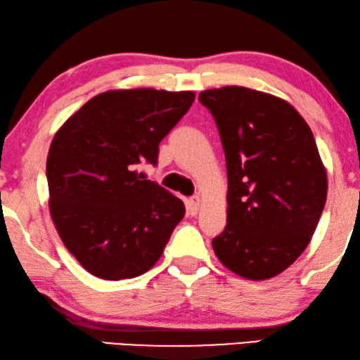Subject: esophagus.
<instances>
[{
	"label": "esophagus",
	"instance_id": "esophagus-1",
	"mask_svg": "<svg viewBox=\"0 0 360 360\" xmlns=\"http://www.w3.org/2000/svg\"><path fill=\"white\" fill-rule=\"evenodd\" d=\"M199 207H200V197L199 195L191 197V199L187 200V210H189L191 215H195L197 212H199Z\"/></svg>",
	"mask_w": 360,
	"mask_h": 360
}]
</instances>
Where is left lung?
<instances>
[{"label": "left lung", "mask_w": 360, "mask_h": 360, "mask_svg": "<svg viewBox=\"0 0 360 360\" xmlns=\"http://www.w3.org/2000/svg\"><path fill=\"white\" fill-rule=\"evenodd\" d=\"M226 160L225 230L212 240L221 264L251 281L285 271L310 243L326 202V171L300 114L243 86L207 89Z\"/></svg>", "instance_id": "left-lung-1"}]
</instances>
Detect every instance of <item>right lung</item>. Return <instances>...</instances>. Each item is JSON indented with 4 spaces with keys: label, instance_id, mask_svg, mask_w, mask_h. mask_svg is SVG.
I'll list each match as a JSON object with an SVG mask.
<instances>
[{
    "label": "right lung",
    "instance_id": "right-lung-1",
    "mask_svg": "<svg viewBox=\"0 0 360 360\" xmlns=\"http://www.w3.org/2000/svg\"><path fill=\"white\" fill-rule=\"evenodd\" d=\"M194 103L192 91L151 88L94 96L53 136L50 214L67 250L105 281L151 269L184 217L182 200L136 173Z\"/></svg>",
    "mask_w": 360,
    "mask_h": 360
}]
</instances>
